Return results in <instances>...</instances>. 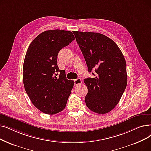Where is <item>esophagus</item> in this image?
<instances>
[{"instance_id":"obj_1","label":"esophagus","mask_w":151,"mask_h":151,"mask_svg":"<svg viewBox=\"0 0 151 151\" xmlns=\"http://www.w3.org/2000/svg\"><path fill=\"white\" fill-rule=\"evenodd\" d=\"M74 83H75V85H76V86H78V85H80L82 83V81H81V79L80 78H77V79L75 80H74Z\"/></svg>"}]
</instances>
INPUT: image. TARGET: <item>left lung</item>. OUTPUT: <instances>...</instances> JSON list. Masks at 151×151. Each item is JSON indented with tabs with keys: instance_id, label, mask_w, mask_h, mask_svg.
<instances>
[{
	"instance_id": "1",
	"label": "left lung",
	"mask_w": 151,
	"mask_h": 151,
	"mask_svg": "<svg viewBox=\"0 0 151 151\" xmlns=\"http://www.w3.org/2000/svg\"><path fill=\"white\" fill-rule=\"evenodd\" d=\"M93 78L84 79L88 88L86 106L94 112L105 114L119 102L127 84V64L116 43L98 32L73 31Z\"/></svg>"
}]
</instances>
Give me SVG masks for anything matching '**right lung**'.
<instances>
[{
  "label": "right lung",
  "mask_w": 151,
  "mask_h": 151,
  "mask_svg": "<svg viewBox=\"0 0 151 151\" xmlns=\"http://www.w3.org/2000/svg\"><path fill=\"white\" fill-rule=\"evenodd\" d=\"M73 40L71 31H45L27 50L23 67L24 87L31 102L44 114H57L66 106L74 81L67 80L65 70L58 68L57 55Z\"/></svg>",
  "instance_id": "add662e5"
}]
</instances>
